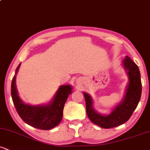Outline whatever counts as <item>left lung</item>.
Segmentation results:
<instances>
[{"label": "left lung", "instance_id": "left-lung-1", "mask_svg": "<svg viewBox=\"0 0 150 150\" xmlns=\"http://www.w3.org/2000/svg\"><path fill=\"white\" fill-rule=\"evenodd\" d=\"M128 78L123 99L113 108L108 114H102L94 108L92 97L83 92L86 102L87 116L92 123L103 128H111L120 125L128 120L137 107L141 97L142 83L140 73L137 65L128 56L122 61Z\"/></svg>", "mask_w": 150, "mask_h": 150}]
</instances>
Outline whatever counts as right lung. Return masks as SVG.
Returning <instances> with one entry per match:
<instances>
[{
    "mask_svg": "<svg viewBox=\"0 0 150 150\" xmlns=\"http://www.w3.org/2000/svg\"><path fill=\"white\" fill-rule=\"evenodd\" d=\"M20 63L15 70L11 84V96L18 114L27 124L40 130H51L61 123L63 118V107L68 96L72 94L73 86H60L51 100L44 104H26L19 97L16 87V76Z\"/></svg>",
    "mask_w": 150,
    "mask_h": 150,
    "instance_id": "right-lung-1",
    "label": "right lung"
}]
</instances>
